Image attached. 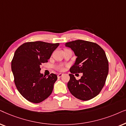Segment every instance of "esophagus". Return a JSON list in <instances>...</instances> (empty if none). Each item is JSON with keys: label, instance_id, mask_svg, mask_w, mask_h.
<instances>
[{"label": "esophagus", "instance_id": "obj_1", "mask_svg": "<svg viewBox=\"0 0 126 126\" xmlns=\"http://www.w3.org/2000/svg\"><path fill=\"white\" fill-rule=\"evenodd\" d=\"M63 74H59L58 75V78H60V77L63 76Z\"/></svg>", "mask_w": 126, "mask_h": 126}]
</instances>
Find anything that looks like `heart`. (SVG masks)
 <instances>
[{"label":"heart","instance_id":"obj_1","mask_svg":"<svg viewBox=\"0 0 126 126\" xmlns=\"http://www.w3.org/2000/svg\"><path fill=\"white\" fill-rule=\"evenodd\" d=\"M56 68L59 71H63V69H64V66L63 65H59L56 67Z\"/></svg>","mask_w":126,"mask_h":126}]
</instances>
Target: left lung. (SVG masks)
<instances>
[{"instance_id":"left-lung-1","label":"left lung","mask_w":126,"mask_h":126,"mask_svg":"<svg viewBox=\"0 0 126 126\" xmlns=\"http://www.w3.org/2000/svg\"><path fill=\"white\" fill-rule=\"evenodd\" d=\"M77 56L70 68L67 87L78 99L86 101L97 96L104 86L108 74V61L105 52L96 43L78 40L65 44ZM82 73L77 80L73 73Z\"/></svg>"}]
</instances>
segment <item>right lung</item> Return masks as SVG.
Returning a JSON list of instances; mask_svg holds the SVG:
<instances>
[{"label":"right lung","mask_w":126,"mask_h":126,"mask_svg":"<svg viewBox=\"0 0 126 126\" xmlns=\"http://www.w3.org/2000/svg\"><path fill=\"white\" fill-rule=\"evenodd\" d=\"M59 45L43 41L25 43L14 53L11 70L18 92L25 99L33 103H41L51 95L58 77H48L40 73V65L48 62Z\"/></svg>","instance_id":"obj_1"}]
</instances>
